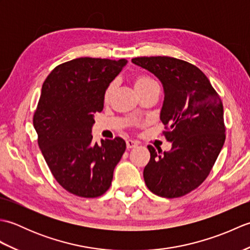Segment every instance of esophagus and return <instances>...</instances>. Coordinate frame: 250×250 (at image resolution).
<instances>
[{"instance_id":"obj_1","label":"esophagus","mask_w":250,"mask_h":250,"mask_svg":"<svg viewBox=\"0 0 250 250\" xmlns=\"http://www.w3.org/2000/svg\"><path fill=\"white\" fill-rule=\"evenodd\" d=\"M137 146V142L133 141V140H128L126 141V148L130 149V148H134Z\"/></svg>"}]
</instances>
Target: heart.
Segmentation results:
<instances>
[{
    "label": "heart",
    "mask_w": 250,
    "mask_h": 250,
    "mask_svg": "<svg viewBox=\"0 0 250 250\" xmlns=\"http://www.w3.org/2000/svg\"><path fill=\"white\" fill-rule=\"evenodd\" d=\"M133 84H134V88L137 91V93H140V92L144 91V90L150 88L152 86H157L158 83L149 76L137 75L133 79ZM114 87H115L114 83H109L108 86L106 87L105 91H104V97H103L104 101H108L110 99L111 94H113V91H114Z\"/></svg>",
    "instance_id": "obj_1"
}]
</instances>
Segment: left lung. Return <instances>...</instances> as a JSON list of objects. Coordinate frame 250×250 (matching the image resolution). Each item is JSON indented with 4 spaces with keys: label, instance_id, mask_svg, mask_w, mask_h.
Listing matches in <instances>:
<instances>
[{
    "label": "left lung",
    "instance_id": "8db88e82",
    "mask_svg": "<svg viewBox=\"0 0 250 250\" xmlns=\"http://www.w3.org/2000/svg\"><path fill=\"white\" fill-rule=\"evenodd\" d=\"M132 62L160 79L164 102L162 134L172 149L148 145L144 180L152 193L174 199L196 189L208 176L226 141L224 105L199 67L176 58L137 57Z\"/></svg>",
    "mask_w": 250,
    "mask_h": 250
}]
</instances>
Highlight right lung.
Returning <instances> with one entry per match:
<instances>
[{"mask_svg": "<svg viewBox=\"0 0 250 250\" xmlns=\"http://www.w3.org/2000/svg\"><path fill=\"white\" fill-rule=\"evenodd\" d=\"M126 60L77 58L56 66L43 83L33 115L37 144L61 187L82 198L107 191L125 150L117 136L92 141L93 114L102 111L104 91Z\"/></svg>", "mask_w": 250, "mask_h": 250, "instance_id": "obj_1", "label": "right lung"}]
</instances>
